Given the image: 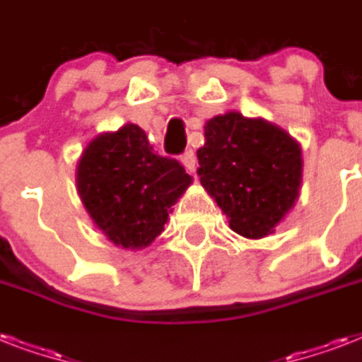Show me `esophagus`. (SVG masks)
<instances>
[{"instance_id": "obj_1", "label": "esophagus", "mask_w": 362, "mask_h": 362, "mask_svg": "<svg viewBox=\"0 0 362 362\" xmlns=\"http://www.w3.org/2000/svg\"><path fill=\"white\" fill-rule=\"evenodd\" d=\"M182 165L186 167L187 173H195V167H197V158H195V152L193 150H187L184 156L180 158Z\"/></svg>"}]
</instances>
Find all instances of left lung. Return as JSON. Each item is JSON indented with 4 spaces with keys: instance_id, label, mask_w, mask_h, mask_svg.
<instances>
[{
    "instance_id": "obj_1",
    "label": "left lung",
    "mask_w": 362,
    "mask_h": 362,
    "mask_svg": "<svg viewBox=\"0 0 362 362\" xmlns=\"http://www.w3.org/2000/svg\"><path fill=\"white\" fill-rule=\"evenodd\" d=\"M201 184L240 237H269L286 218L303 184V150L280 125L237 110L204 124L197 150Z\"/></svg>"
}]
</instances>
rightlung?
Instances as JSON below:
<instances>
[{
  "label": "right lung",
  "mask_w": 362,
  "mask_h": 362,
  "mask_svg": "<svg viewBox=\"0 0 362 362\" xmlns=\"http://www.w3.org/2000/svg\"><path fill=\"white\" fill-rule=\"evenodd\" d=\"M193 178L176 159L153 152L135 124L88 142L76 165V192L99 231L124 250L148 247Z\"/></svg>",
  "instance_id": "obj_1"
}]
</instances>
